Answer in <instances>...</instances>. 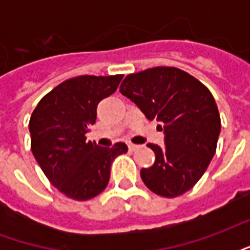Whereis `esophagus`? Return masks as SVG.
I'll return each instance as SVG.
<instances>
[{"label": "esophagus", "mask_w": 250, "mask_h": 250, "mask_svg": "<svg viewBox=\"0 0 250 250\" xmlns=\"http://www.w3.org/2000/svg\"><path fill=\"white\" fill-rule=\"evenodd\" d=\"M138 148H139V146H138V145H132V143H130V145H128V150H130V151H135V150H138Z\"/></svg>", "instance_id": "obj_1"}]
</instances>
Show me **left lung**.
<instances>
[{"instance_id":"left-lung-1","label":"left lung","mask_w":250,"mask_h":250,"mask_svg":"<svg viewBox=\"0 0 250 250\" xmlns=\"http://www.w3.org/2000/svg\"><path fill=\"white\" fill-rule=\"evenodd\" d=\"M120 92L147 119L163 123L165 146L147 145L155 154V162L142 168V181L162 197L186 193L204 175L217 148L221 119L211 92L174 66L131 73L122 83Z\"/></svg>"}]
</instances>
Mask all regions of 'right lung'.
<instances>
[{"label":"right lung","mask_w":250,"mask_h":250,"mask_svg":"<svg viewBox=\"0 0 250 250\" xmlns=\"http://www.w3.org/2000/svg\"><path fill=\"white\" fill-rule=\"evenodd\" d=\"M123 75L77 76L41 99L29 120L30 148L46 178L68 198L87 201L107 188L114 159L125 143L100 147L85 134L96 122V108L116 91Z\"/></svg>","instance_id":"right-lung-1"}]
</instances>
